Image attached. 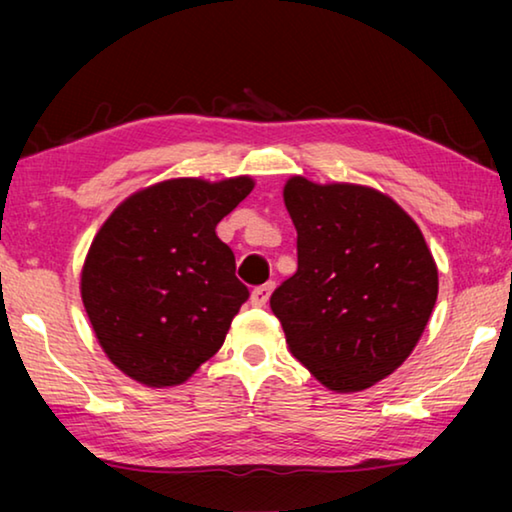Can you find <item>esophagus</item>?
<instances>
[{"mask_svg": "<svg viewBox=\"0 0 512 512\" xmlns=\"http://www.w3.org/2000/svg\"><path fill=\"white\" fill-rule=\"evenodd\" d=\"M273 287H275L273 282H266V284H262V287H255L253 293H250V302H253L255 307H264L268 298H271Z\"/></svg>", "mask_w": 512, "mask_h": 512, "instance_id": "esophagus-1", "label": "esophagus"}]
</instances>
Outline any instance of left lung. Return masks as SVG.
Instances as JSON below:
<instances>
[{
  "mask_svg": "<svg viewBox=\"0 0 512 512\" xmlns=\"http://www.w3.org/2000/svg\"><path fill=\"white\" fill-rule=\"evenodd\" d=\"M284 205L298 230V271L273 291L293 357L329 391L354 393L413 352L438 298L422 232L372 187L293 176Z\"/></svg>",
  "mask_w": 512,
  "mask_h": 512,
  "instance_id": "8db88e82",
  "label": "left lung"
}]
</instances>
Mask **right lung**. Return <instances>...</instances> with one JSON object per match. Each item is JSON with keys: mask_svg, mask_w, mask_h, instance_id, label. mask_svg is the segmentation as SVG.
Returning a JSON list of instances; mask_svg holds the SVG:
<instances>
[{"mask_svg": "<svg viewBox=\"0 0 512 512\" xmlns=\"http://www.w3.org/2000/svg\"><path fill=\"white\" fill-rule=\"evenodd\" d=\"M253 178H173L128 196L94 237L81 298L99 345L140 384H183L225 341L248 300L216 223Z\"/></svg>", "mask_w": 512, "mask_h": 512, "instance_id": "right-lung-1", "label": "right lung"}]
</instances>
